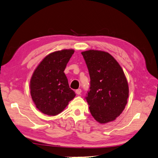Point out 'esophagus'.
I'll list each match as a JSON object with an SVG mask.
<instances>
[{
  "label": "esophagus",
  "instance_id": "34e87169",
  "mask_svg": "<svg viewBox=\"0 0 158 158\" xmlns=\"http://www.w3.org/2000/svg\"><path fill=\"white\" fill-rule=\"evenodd\" d=\"M75 93H76L77 94V95H80L81 93V89H77V90L75 91Z\"/></svg>",
  "mask_w": 158,
  "mask_h": 158
}]
</instances>
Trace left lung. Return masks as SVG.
Returning a JSON list of instances; mask_svg holds the SVG:
<instances>
[{
    "mask_svg": "<svg viewBox=\"0 0 158 158\" xmlns=\"http://www.w3.org/2000/svg\"><path fill=\"white\" fill-rule=\"evenodd\" d=\"M90 77V90L85 98L96 121L114 120L124 110L129 98V85L123 69L111 54L101 50L81 52Z\"/></svg>",
    "mask_w": 158,
    "mask_h": 158,
    "instance_id": "left-lung-1",
    "label": "left lung"
}]
</instances>
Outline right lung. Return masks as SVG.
Returning a JSON list of instances; mask_svg holds the SVG:
<instances>
[{"mask_svg": "<svg viewBox=\"0 0 158 158\" xmlns=\"http://www.w3.org/2000/svg\"><path fill=\"white\" fill-rule=\"evenodd\" d=\"M74 52L73 49H65L49 54L33 73L31 96L36 108L44 114H58L75 96L64 73Z\"/></svg>", "mask_w": 158, "mask_h": 158, "instance_id": "obj_1", "label": "right lung"}]
</instances>
